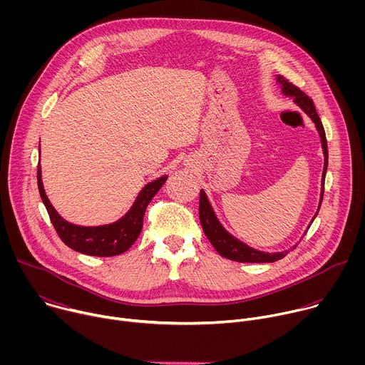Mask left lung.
Returning a JSON list of instances; mask_svg holds the SVG:
<instances>
[{
  "mask_svg": "<svg viewBox=\"0 0 365 365\" xmlns=\"http://www.w3.org/2000/svg\"><path fill=\"white\" fill-rule=\"evenodd\" d=\"M277 83L282 86V93L286 96L293 98L296 106L312 120L319 133L321 137V143H322V150H324V158H325V163H324V172H322V190H321V200H319V206L318 211L314 217V220L317 218L319 207L324 199V186H325V175H327V169H328V144H327V135H325V130L324 125L321 123V118L315 110L314 101H312L307 95H304L297 86H294L292 82H289L287 79H284L283 76H277ZM199 218H200V225L203 228L205 235L207 237V240L211 241V244L214 245V248L225 258L232 259V262H238V263H273L277 262V259L283 258L287 255L289 251H282V252H264V251H258L250 245H247L245 242L240 241L238 238H235L234 235H231L220 222L218 217L215 215V211L212 210L211 202L207 199L205 190H200V199H199ZM314 220L310 221V224L314 222ZM309 224V227H310ZM307 227V228H309ZM306 234V232H304ZM297 245V244H296ZM296 245L293 248H296ZM292 248V250H293Z\"/></svg>",
  "mask_w": 365,
  "mask_h": 365,
  "instance_id": "1",
  "label": "left lung"
}]
</instances>
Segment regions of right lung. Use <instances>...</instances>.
<instances>
[{
    "label": "right lung",
    "instance_id": "add662e5",
    "mask_svg": "<svg viewBox=\"0 0 365 365\" xmlns=\"http://www.w3.org/2000/svg\"><path fill=\"white\" fill-rule=\"evenodd\" d=\"M166 179L168 175L147 183L140 190L130 211L118 221L98 227H82L68 222L58 214L53 205L50 203L48 197L46 196L41 182V168L40 165L37 166L38 192L58 235L72 250L93 257H113L123 254L135 242L143 228L145 207L154 195L165 185Z\"/></svg>",
    "mask_w": 365,
    "mask_h": 365
}]
</instances>
